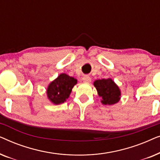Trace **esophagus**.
<instances>
[{"mask_svg": "<svg viewBox=\"0 0 160 160\" xmlns=\"http://www.w3.org/2000/svg\"><path fill=\"white\" fill-rule=\"evenodd\" d=\"M83 82H84V83H90L91 82V78L89 77V76H84V77H83L82 78Z\"/></svg>", "mask_w": 160, "mask_h": 160, "instance_id": "34e87169", "label": "esophagus"}]
</instances>
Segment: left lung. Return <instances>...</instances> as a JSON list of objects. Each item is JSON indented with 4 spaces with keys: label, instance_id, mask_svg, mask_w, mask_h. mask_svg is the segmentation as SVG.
Segmentation results:
<instances>
[{
    "label": "left lung",
    "instance_id": "obj_1",
    "mask_svg": "<svg viewBox=\"0 0 160 160\" xmlns=\"http://www.w3.org/2000/svg\"><path fill=\"white\" fill-rule=\"evenodd\" d=\"M94 86L97 89L99 97L101 98L100 102L102 104L111 106L117 103L121 99V90L119 87L110 78L95 80Z\"/></svg>",
    "mask_w": 160,
    "mask_h": 160
}]
</instances>
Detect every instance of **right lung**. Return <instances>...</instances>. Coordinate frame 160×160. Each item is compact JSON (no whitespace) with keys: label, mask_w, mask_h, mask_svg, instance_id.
I'll list each match as a JSON object with an SVG mask.
<instances>
[{"label":"right lung","mask_w":160,"mask_h":160,"mask_svg":"<svg viewBox=\"0 0 160 160\" xmlns=\"http://www.w3.org/2000/svg\"><path fill=\"white\" fill-rule=\"evenodd\" d=\"M77 84V79L61 73L50 82L47 89V95L49 101L54 105L63 103L69 98L72 89Z\"/></svg>","instance_id":"right-lung-1"}]
</instances>
